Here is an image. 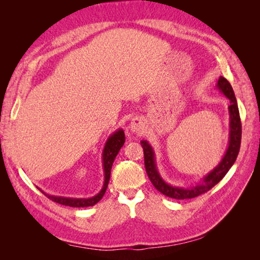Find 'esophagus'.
Here are the masks:
<instances>
[{
	"label": "esophagus",
	"instance_id": "obj_1",
	"mask_svg": "<svg viewBox=\"0 0 260 260\" xmlns=\"http://www.w3.org/2000/svg\"><path fill=\"white\" fill-rule=\"evenodd\" d=\"M131 131L133 133H137V134H142L144 132V123L141 118H134L132 120V123L129 125Z\"/></svg>",
	"mask_w": 260,
	"mask_h": 260
}]
</instances>
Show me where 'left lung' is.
Listing matches in <instances>:
<instances>
[{
    "mask_svg": "<svg viewBox=\"0 0 260 260\" xmlns=\"http://www.w3.org/2000/svg\"><path fill=\"white\" fill-rule=\"evenodd\" d=\"M217 87L218 89L221 91L225 97L229 98L230 101V105L228 107L230 115L229 144L221 162H220L211 172L204 176L200 183L189 187L173 186L171 184H168L158 173L155 164V154H154L152 146L148 144V142L146 141L141 142L143 151H144V163L146 173L148 175V178H150L152 184L155 186V189L164 196L176 199V200H184V199H192L200 194H203V193L208 192L210 189H212L215 184L219 183L236 162L241 143V121L239 116L238 104H237V99L233 87H231L227 79L223 78V77H220Z\"/></svg>",
    "mask_w": 260,
    "mask_h": 260,
    "instance_id": "left-lung-1",
    "label": "left lung"
}]
</instances>
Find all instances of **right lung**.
<instances>
[{
	"instance_id": "obj_1",
	"label": "right lung",
	"mask_w": 260,
	"mask_h": 260,
	"mask_svg": "<svg viewBox=\"0 0 260 260\" xmlns=\"http://www.w3.org/2000/svg\"><path fill=\"white\" fill-rule=\"evenodd\" d=\"M124 143H125V134L123 129L116 131L114 134H112L108 137V140L106 142V144H105L104 151H103V167H104V173H105V181H104L103 189L95 197L88 198V199L56 197V196H49L42 190L40 189L39 190H40L42 193H45V194L53 202L63 204V206L74 207V208H84V207L93 206V204H96L98 201H101V199L104 197L105 192H106V189L109 183V179H110V170H112L114 159L116 156H117V154L121 148V146L124 145Z\"/></svg>"
}]
</instances>
